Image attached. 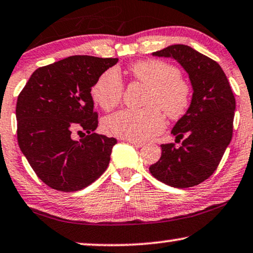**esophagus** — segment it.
Masks as SVG:
<instances>
[{"label":"esophagus","instance_id":"esophagus-1","mask_svg":"<svg viewBox=\"0 0 253 253\" xmlns=\"http://www.w3.org/2000/svg\"><path fill=\"white\" fill-rule=\"evenodd\" d=\"M126 142H129L131 145H133V146H136V147H142L144 145V143L137 142V140H132V139H126Z\"/></svg>","mask_w":253,"mask_h":253}]
</instances>
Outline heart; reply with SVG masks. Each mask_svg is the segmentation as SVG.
<instances>
[{
    "instance_id": "b5f03b06",
    "label": "heart",
    "mask_w": 253,
    "mask_h": 253,
    "mask_svg": "<svg viewBox=\"0 0 253 253\" xmlns=\"http://www.w3.org/2000/svg\"><path fill=\"white\" fill-rule=\"evenodd\" d=\"M130 72L137 81L150 87L146 100L150 107L117 111L103 120L102 127L111 136L139 142L152 138L165 126V119L158 106L169 119H181L191 106L192 89L181 78L179 68L165 61H138L130 67ZM123 94V79L116 68L103 72L91 87L94 102L106 111L119 106Z\"/></svg>"
}]
</instances>
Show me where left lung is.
I'll return each mask as SVG.
<instances>
[{
    "mask_svg": "<svg viewBox=\"0 0 253 253\" xmlns=\"http://www.w3.org/2000/svg\"><path fill=\"white\" fill-rule=\"evenodd\" d=\"M153 55L173 58L189 75L193 97L187 113L172 129L174 143L163 144L162 157L151 174L166 185L188 188L217 169L232 138L236 100L227 75L212 59L187 45L176 44Z\"/></svg>",
    "mask_w": 253,
    "mask_h": 253,
    "instance_id": "left-lung-1",
    "label": "left lung"
}]
</instances>
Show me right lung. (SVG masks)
Returning <instances> with one entry per match:
<instances>
[{
    "mask_svg": "<svg viewBox=\"0 0 253 253\" xmlns=\"http://www.w3.org/2000/svg\"><path fill=\"white\" fill-rule=\"evenodd\" d=\"M117 58L72 55L39 67L18 95L16 104L19 149L39 179L60 192H77L107 169L117 140L93 131L91 87ZM88 133L87 136L83 131ZM83 133L80 141L75 134Z\"/></svg>",
    "mask_w": 253,
    "mask_h": 253,
    "instance_id": "obj_1",
    "label": "right lung"
}]
</instances>
